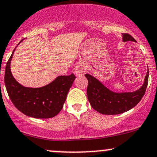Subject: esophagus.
I'll return each mask as SVG.
<instances>
[{
  "instance_id": "34e87169",
  "label": "esophagus",
  "mask_w": 157,
  "mask_h": 157,
  "mask_svg": "<svg viewBox=\"0 0 157 157\" xmlns=\"http://www.w3.org/2000/svg\"><path fill=\"white\" fill-rule=\"evenodd\" d=\"M75 73L77 76L80 77V76L84 75V74H85V70H84V68H82V66H77L75 69Z\"/></svg>"
}]
</instances>
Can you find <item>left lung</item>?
Instances as JSON below:
<instances>
[{
	"label": "left lung",
	"instance_id": "8db88e82",
	"mask_svg": "<svg viewBox=\"0 0 157 157\" xmlns=\"http://www.w3.org/2000/svg\"><path fill=\"white\" fill-rule=\"evenodd\" d=\"M122 41L136 42L134 38L128 33H122ZM85 76L89 81L88 100L93 109L104 115H118L131 109L142 100L148 83L149 71L147 68L142 86L132 92H113L93 76L89 74H86Z\"/></svg>",
	"mask_w": 157,
	"mask_h": 157
}]
</instances>
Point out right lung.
Here are the masks:
<instances>
[{
    "label": "right lung",
    "mask_w": 157,
    "mask_h": 157,
    "mask_svg": "<svg viewBox=\"0 0 157 157\" xmlns=\"http://www.w3.org/2000/svg\"><path fill=\"white\" fill-rule=\"evenodd\" d=\"M22 41L23 39L18 45ZM15 48L5 68L4 82L10 100L17 109L27 116L35 118L56 116L63 109L68 91L76 78L75 75L58 76L49 84L39 88L24 86L13 77L10 68Z\"/></svg>",
    "instance_id": "obj_1"
}]
</instances>
